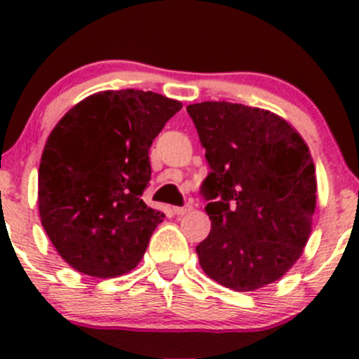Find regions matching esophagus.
<instances>
[{
    "instance_id": "1",
    "label": "esophagus",
    "mask_w": 359,
    "mask_h": 359,
    "mask_svg": "<svg viewBox=\"0 0 359 359\" xmlns=\"http://www.w3.org/2000/svg\"><path fill=\"white\" fill-rule=\"evenodd\" d=\"M191 210H193V206H191V205L173 206V213H175V215H186V213H189Z\"/></svg>"
}]
</instances>
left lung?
Here are the masks:
<instances>
[{
  "instance_id": "left-lung-1",
  "label": "left lung",
  "mask_w": 359,
  "mask_h": 359,
  "mask_svg": "<svg viewBox=\"0 0 359 359\" xmlns=\"http://www.w3.org/2000/svg\"><path fill=\"white\" fill-rule=\"evenodd\" d=\"M210 173V234L196 247L206 276L236 292L280 280L299 260L316 208L309 147L274 112L233 102L187 106Z\"/></svg>"
}]
</instances>
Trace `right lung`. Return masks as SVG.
<instances>
[{
	"instance_id": "right-lung-1",
	"label": "right lung",
	"mask_w": 359,
	"mask_h": 359,
	"mask_svg": "<svg viewBox=\"0 0 359 359\" xmlns=\"http://www.w3.org/2000/svg\"><path fill=\"white\" fill-rule=\"evenodd\" d=\"M179 100L142 90L93 93L50 133L38 172L41 224L76 271L114 278L146 253L165 213L142 193L151 180L149 147Z\"/></svg>"
}]
</instances>
